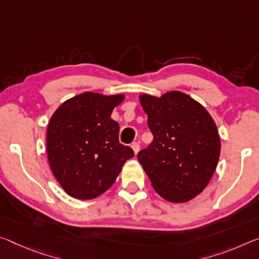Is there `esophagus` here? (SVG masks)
<instances>
[{
    "label": "esophagus",
    "instance_id": "obj_1",
    "mask_svg": "<svg viewBox=\"0 0 259 259\" xmlns=\"http://www.w3.org/2000/svg\"><path fill=\"white\" fill-rule=\"evenodd\" d=\"M131 147H133L135 154H137L138 151H139V144H138V143H133V144H131Z\"/></svg>",
    "mask_w": 259,
    "mask_h": 259
}]
</instances>
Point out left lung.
<instances>
[{
	"label": "left lung",
	"mask_w": 259,
	"mask_h": 259,
	"mask_svg": "<svg viewBox=\"0 0 259 259\" xmlns=\"http://www.w3.org/2000/svg\"><path fill=\"white\" fill-rule=\"evenodd\" d=\"M153 141L138 152L152 187L170 203H186L212 179L220 157V136L210 113L180 91L141 94Z\"/></svg>",
	"instance_id": "obj_1"
}]
</instances>
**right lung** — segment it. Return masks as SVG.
<instances>
[{
  "instance_id": "add662e5",
  "label": "right lung",
  "mask_w": 259,
  "mask_h": 259,
  "mask_svg": "<svg viewBox=\"0 0 259 259\" xmlns=\"http://www.w3.org/2000/svg\"><path fill=\"white\" fill-rule=\"evenodd\" d=\"M123 94L84 92L64 101L47 128V155L57 182L69 196L92 199L116 181L131 147L118 142L120 125L113 109Z\"/></svg>"
}]
</instances>
